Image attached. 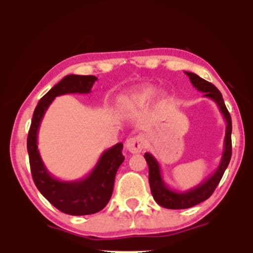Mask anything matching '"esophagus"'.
Listing matches in <instances>:
<instances>
[{
    "instance_id": "esophagus-1",
    "label": "esophagus",
    "mask_w": 253,
    "mask_h": 253,
    "mask_svg": "<svg viewBox=\"0 0 253 253\" xmlns=\"http://www.w3.org/2000/svg\"><path fill=\"white\" fill-rule=\"evenodd\" d=\"M144 146H145V141H144L143 135H134L126 141V149L128 150L130 153L141 152L144 149Z\"/></svg>"
}]
</instances>
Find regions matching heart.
Listing matches in <instances>:
<instances>
[{"instance_id":"heart-1","label":"heart","mask_w":253,"mask_h":253,"mask_svg":"<svg viewBox=\"0 0 253 253\" xmlns=\"http://www.w3.org/2000/svg\"><path fill=\"white\" fill-rule=\"evenodd\" d=\"M157 92H158V89L155 85H150V84L134 88L130 90L128 94L124 95L120 98L121 108L132 109L136 106H141V104L150 102L156 96Z\"/></svg>"}]
</instances>
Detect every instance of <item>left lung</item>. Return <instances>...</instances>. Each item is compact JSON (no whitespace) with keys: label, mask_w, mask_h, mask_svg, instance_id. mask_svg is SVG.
<instances>
[{"label":"left lung","mask_w":253,"mask_h":253,"mask_svg":"<svg viewBox=\"0 0 253 253\" xmlns=\"http://www.w3.org/2000/svg\"><path fill=\"white\" fill-rule=\"evenodd\" d=\"M185 75L189 77L191 84L199 91L205 92L206 97L211 98L219 106L220 112L222 113L223 118L226 120V134L225 140H223V152L221 156V161H220L217 169L214 171V173L210 178L206 179L205 182H202L197 187L187 191H177L170 189L165 184L163 177H162L161 167H159L158 162L156 161V158L151 153H145L144 157L146 159L147 165H149V182L153 199H155V201L159 206L164 208H169V210H185V208L194 207V206L210 199V196L214 193L217 184H219L220 179L222 178L223 172L227 169L232 156V120L231 115H229L228 110L225 106V102H223L221 92L217 90L215 85H213L211 83L197 76L196 74L185 72Z\"/></svg>","instance_id":"left-lung-1"}]
</instances>
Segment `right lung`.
I'll list each match as a JSON object with an SVG mask.
<instances>
[{"instance_id": "1", "label": "right lung", "mask_w": 253, "mask_h": 253, "mask_svg": "<svg viewBox=\"0 0 253 253\" xmlns=\"http://www.w3.org/2000/svg\"><path fill=\"white\" fill-rule=\"evenodd\" d=\"M97 78L95 76L68 75L40 98L34 109L27 138L31 172L34 184L42 196L57 210L69 215H89L102 211L109 202L117 171L125 157L124 145L119 143L104 151L88 176L78 181H60L48 172L38 150V132L52 101L59 95L88 94Z\"/></svg>"}]
</instances>
